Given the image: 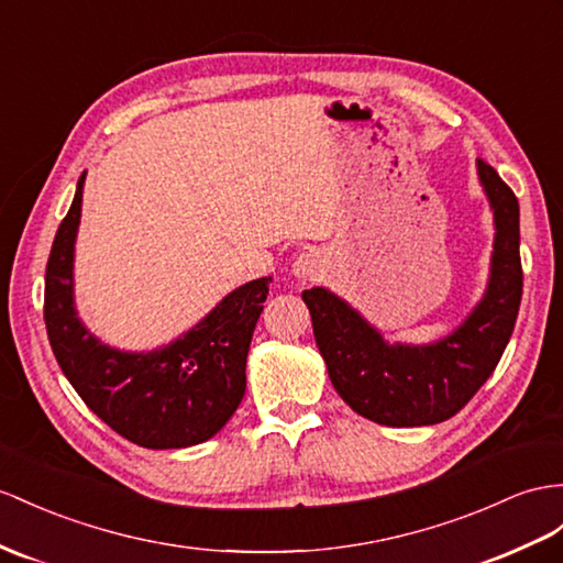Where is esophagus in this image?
Wrapping results in <instances>:
<instances>
[{"label": "esophagus", "instance_id": "34e87169", "mask_svg": "<svg viewBox=\"0 0 563 563\" xmlns=\"http://www.w3.org/2000/svg\"><path fill=\"white\" fill-rule=\"evenodd\" d=\"M321 266H323V262H321V256L319 254H313V252H301L297 258H295V264H292V273L297 278H316L321 273Z\"/></svg>", "mask_w": 563, "mask_h": 563}]
</instances>
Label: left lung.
I'll use <instances>...</instances> for the list:
<instances>
[{
	"instance_id": "8db88e82",
	"label": "left lung",
	"mask_w": 563,
	"mask_h": 563,
	"mask_svg": "<svg viewBox=\"0 0 563 563\" xmlns=\"http://www.w3.org/2000/svg\"><path fill=\"white\" fill-rule=\"evenodd\" d=\"M478 176L497 225L493 273L483 301L450 338L426 347H393L323 287L301 292L330 383L373 423L411 428L452 419L493 376L507 350L523 295L518 199L483 158Z\"/></svg>"
}]
</instances>
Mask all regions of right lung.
I'll list each match as a JSON object with an SVG mask.
<instances>
[{
  "mask_svg": "<svg viewBox=\"0 0 563 563\" xmlns=\"http://www.w3.org/2000/svg\"><path fill=\"white\" fill-rule=\"evenodd\" d=\"M85 173L49 252L45 325L52 352L74 390L121 438L147 450H180L213 438L244 397V366L264 311L268 278L230 292L205 321L150 354L111 350L74 309V242Z\"/></svg>",
  "mask_w": 563,
  "mask_h": 563,
  "instance_id": "obj_1",
  "label": "right lung"
}]
</instances>
